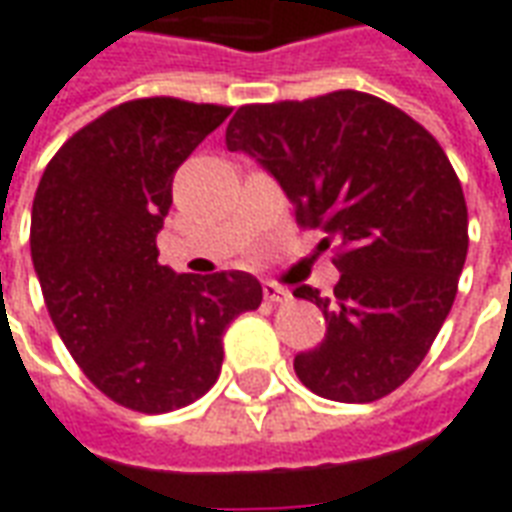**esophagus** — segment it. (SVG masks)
<instances>
[{
  "mask_svg": "<svg viewBox=\"0 0 512 512\" xmlns=\"http://www.w3.org/2000/svg\"><path fill=\"white\" fill-rule=\"evenodd\" d=\"M263 296H266V302H271V305H280V302H288V299H291V291L277 285V282H266V285H263Z\"/></svg>",
  "mask_w": 512,
  "mask_h": 512,
  "instance_id": "esophagus-1",
  "label": "esophagus"
}]
</instances>
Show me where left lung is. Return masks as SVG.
<instances>
[{
  "label": "left lung",
  "mask_w": 512,
  "mask_h": 512,
  "mask_svg": "<svg viewBox=\"0 0 512 512\" xmlns=\"http://www.w3.org/2000/svg\"><path fill=\"white\" fill-rule=\"evenodd\" d=\"M227 149L266 166L296 224L335 241L341 280L316 302L324 341L293 357L296 377L332 402H377L421 366L452 310L468 252V210L441 144L405 110L363 91L244 105Z\"/></svg>",
  "instance_id": "left-lung-1"
}]
</instances>
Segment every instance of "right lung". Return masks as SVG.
Listing matches in <instances>:
<instances>
[{
    "label": "right lung",
    "instance_id": "obj_1",
    "mask_svg": "<svg viewBox=\"0 0 512 512\" xmlns=\"http://www.w3.org/2000/svg\"><path fill=\"white\" fill-rule=\"evenodd\" d=\"M230 113L174 96L121 102L57 149L32 199V266L57 335L107 399L138 413L205 396L224 330L263 302L246 271L157 263L174 171Z\"/></svg>",
    "mask_w": 512,
    "mask_h": 512
}]
</instances>
